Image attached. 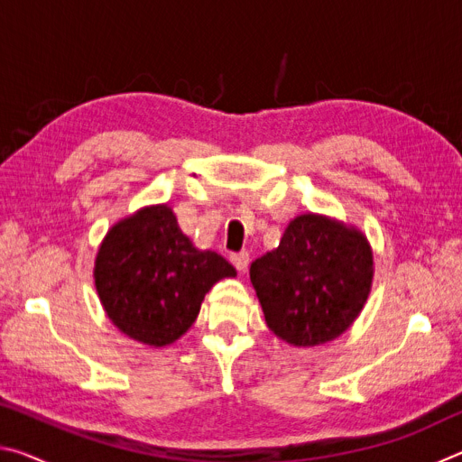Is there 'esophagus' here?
<instances>
[{
    "instance_id": "1",
    "label": "esophagus",
    "mask_w": 462,
    "mask_h": 462,
    "mask_svg": "<svg viewBox=\"0 0 462 462\" xmlns=\"http://www.w3.org/2000/svg\"><path fill=\"white\" fill-rule=\"evenodd\" d=\"M230 263L236 267V271L245 273L248 267V253H234L230 254Z\"/></svg>"
}]
</instances>
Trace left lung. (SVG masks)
Masks as SVG:
<instances>
[{"instance_id":"obj_1","label":"left lung","mask_w":462,"mask_h":462,"mask_svg":"<svg viewBox=\"0 0 462 462\" xmlns=\"http://www.w3.org/2000/svg\"><path fill=\"white\" fill-rule=\"evenodd\" d=\"M373 254L361 232L322 216L293 217L279 248L250 264L267 326L293 346L334 340L361 314Z\"/></svg>"}]
</instances>
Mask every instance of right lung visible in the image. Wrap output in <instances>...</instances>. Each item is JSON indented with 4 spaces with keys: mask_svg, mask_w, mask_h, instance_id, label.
<instances>
[{
    "mask_svg": "<svg viewBox=\"0 0 462 462\" xmlns=\"http://www.w3.org/2000/svg\"><path fill=\"white\" fill-rule=\"evenodd\" d=\"M234 275L224 256L191 245L167 206L116 224L96 261V287L109 319L151 346L189 330L209 289Z\"/></svg>",
    "mask_w": 462,
    "mask_h": 462,
    "instance_id": "add662e5",
    "label": "right lung"
}]
</instances>
